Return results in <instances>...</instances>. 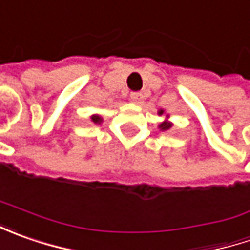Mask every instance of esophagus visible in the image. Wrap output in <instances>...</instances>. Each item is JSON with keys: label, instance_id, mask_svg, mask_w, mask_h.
Returning a JSON list of instances; mask_svg holds the SVG:
<instances>
[{"label": "esophagus", "instance_id": "1", "mask_svg": "<svg viewBox=\"0 0 250 250\" xmlns=\"http://www.w3.org/2000/svg\"><path fill=\"white\" fill-rule=\"evenodd\" d=\"M130 99L135 101V103H142L143 100V94L140 91H132L130 93Z\"/></svg>", "mask_w": 250, "mask_h": 250}]
</instances>
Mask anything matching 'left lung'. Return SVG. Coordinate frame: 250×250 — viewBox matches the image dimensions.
Listing matches in <instances>:
<instances>
[{
    "mask_svg": "<svg viewBox=\"0 0 250 250\" xmlns=\"http://www.w3.org/2000/svg\"><path fill=\"white\" fill-rule=\"evenodd\" d=\"M163 112H164V111L161 110L159 112V114H160V115H161ZM171 126H172V124H169V122H167V121H164L163 124H160V129H161V130H167V129H169Z\"/></svg>",
    "mask_w": 250,
    "mask_h": 250,
    "instance_id": "obj_1",
    "label": "left lung"
}]
</instances>
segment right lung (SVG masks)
I'll return each mask as SVG.
<instances>
[{
    "instance_id": "add662e5",
    "label": "right lung",
    "mask_w": 250,
    "mask_h": 250,
    "mask_svg": "<svg viewBox=\"0 0 250 250\" xmlns=\"http://www.w3.org/2000/svg\"><path fill=\"white\" fill-rule=\"evenodd\" d=\"M91 121H93L94 124H99V122H101V118L99 115H93V117H91Z\"/></svg>"
}]
</instances>
